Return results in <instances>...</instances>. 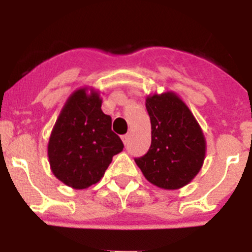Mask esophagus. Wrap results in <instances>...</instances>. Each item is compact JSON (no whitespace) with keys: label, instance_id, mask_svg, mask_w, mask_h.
Wrapping results in <instances>:
<instances>
[{"label":"esophagus","instance_id":"obj_1","mask_svg":"<svg viewBox=\"0 0 252 252\" xmlns=\"http://www.w3.org/2000/svg\"><path fill=\"white\" fill-rule=\"evenodd\" d=\"M122 140H123L124 144H126L129 140V134H124V135H122Z\"/></svg>","mask_w":252,"mask_h":252}]
</instances>
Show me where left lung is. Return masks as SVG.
<instances>
[{"label":"left lung","instance_id":"1","mask_svg":"<svg viewBox=\"0 0 252 252\" xmlns=\"http://www.w3.org/2000/svg\"><path fill=\"white\" fill-rule=\"evenodd\" d=\"M146 110L151 121V146L135 163L151 184L166 190L180 189L204 164L206 139L201 126L173 91L147 96Z\"/></svg>","mask_w":252,"mask_h":252}]
</instances>
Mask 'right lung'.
<instances>
[{
	"mask_svg": "<svg viewBox=\"0 0 252 252\" xmlns=\"http://www.w3.org/2000/svg\"><path fill=\"white\" fill-rule=\"evenodd\" d=\"M101 105L98 91L89 86L78 89L65 101L51 131V171L73 189H86L100 182L114 155L124 147Z\"/></svg>",
	"mask_w": 252,
	"mask_h": 252,
	"instance_id": "obj_1",
	"label": "right lung"
}]
</instances>
